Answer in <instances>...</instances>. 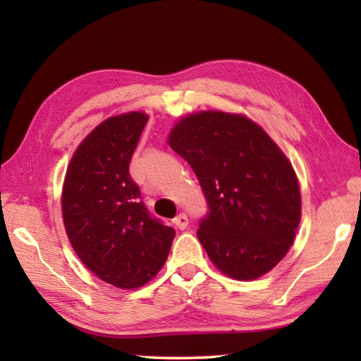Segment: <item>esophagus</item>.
<instances>
[{
    "label": "esophagus",
    "instance_id": "34e87169",
    "mask_svg": "<svg viewBox=\"0 0 361 361\" xmlns=\"http://www.w3.org/2000/svg\"><path fill=\"white\" fill-rule=\"evenodd\" d=\"M188 223H189V219H188V216L185 215V213H180V215L173 219V224L178 229H181V231L188 228Z\"/></svg>",
    "mask_w": 361,
    "mask_h": 361
}]
</instances>
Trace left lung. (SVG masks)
Here are the masks:
<instances>
[{
    "label": "left lung",
    "mask_w": 361,
    "mask_h": 361,
    "mask_svg": "<svg viewBox=\"0 0 361 361\" xmlns=\"http://www.w3.org/2000/svg\"><path fill=\"white\" fill-rule=\"evenodd\" d=\"M169 145L191 166L209 205L197 237L226 276L253 280L288 252L301 194L288 159L239 114L202 111L180 121Z\"/></svg>",
    "instance_id": "8db88e82"
}]
</instances>
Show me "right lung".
I'll list each match as a JSON object with an SVG mask.
<instances>
[{"instance_id": "right-lung-1", "label": "right lung", "mask_w": 361, "mask_h": 361, "mask_svg": "<svg viewBox=\"0 0 361 361\" xmlns=\"http://www.w3.org/2000/svg\"><path fill=\"white\" fill-rule=\"evenodd\" d=\"M146 122L137 111L102 122L79 145L65 176L62 213L71 247L85 267L118 288L149 282L175 237L146 209L129 172Z\"/></svg>"}]
</instances>
